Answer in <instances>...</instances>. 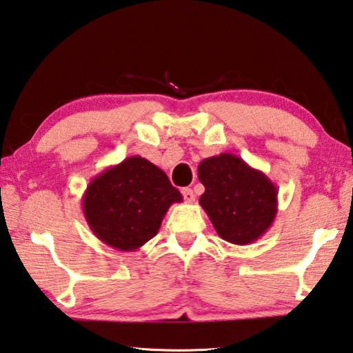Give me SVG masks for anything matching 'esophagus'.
Here are the masks:
<instances>
[{"instance_id":"34e87169","label":"esophagus","mask_w":353,"mask_h":353,"mask_svg":"<svg viewBox=\"0 0 353 353\" xmlns=\"http://www.w3.org/2000/svg\"><path fill=\"white\" fill-rule=\"evenodd\" d=\"M181 194H183V196H184V201H185V203H194V201H195V194H194V190H192V189L184 188V189L181 190Z\"/></svg>"}]
</instances>
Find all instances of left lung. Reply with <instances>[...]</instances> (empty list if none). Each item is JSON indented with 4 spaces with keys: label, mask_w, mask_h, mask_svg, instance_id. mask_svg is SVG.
<instances>
[{
    "label": "left lung",
    "mask_w": 353,
    "mask_h": 353,
    "mask_svg": "<svg viewBox=\"0 0 353 353\" xmlns=\"http://www.w3.org/2000/svg\"><path fill=\"white\" fill-rule=\"evenodd\" d=\"M198 178L205 188L199 204L228 243H254L275 221L276 185L243 158L234 154L205 158L198 165Z\"/></svg>",
    "instance_id": "obj_1"
}]
</instances>
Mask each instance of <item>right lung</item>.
I'll return each mask as SVG.
<instances>
[{
  "label": "right lung",
  "mask_w": 353,
  "mask_h": 353,
  "mask_svg": "<svg viewBox=\"0 0 353 353\" xmlns=\"http://www.w3.org/2000/svg\"><path fill=\"white\" fill-rule=\"evenodd\" d=\"M181 201L161 169L145 158L129 157L92 179L81 204L99 241L134 252L158 234L170 205Z\"/></svg>",
  "instance_id": "1"
}]
</instances>
